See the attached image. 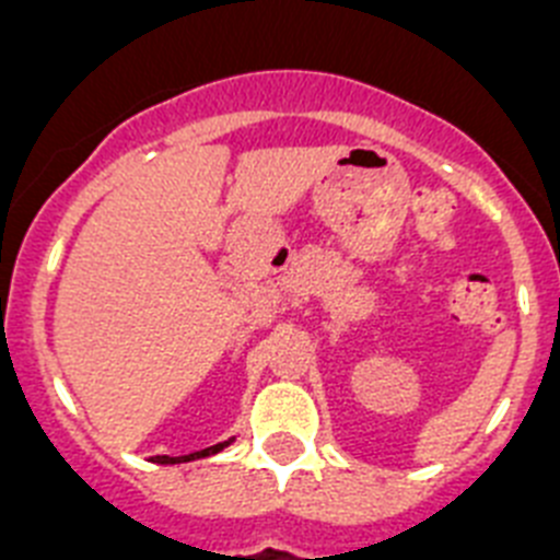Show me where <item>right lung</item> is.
Instances as JSON below:
<instances>
[{"label":"right lung","mask_w":560,"mask_h":560,"mask_svg":"<svg viewBox=\"0 0 560 560\" xmlns=\"http://www.w3.org/2000/svg\"><path fill=\"white\" fill-rule=\"evenodd\" d=\"M231 441H223V443H214V446H209V450H200V452H192V455H184V457H159L155 463H186V460H195V457H209V455H218L220 450H225Z\"/></svg>","instance_id":"right-lung-1"}]
</instances>
